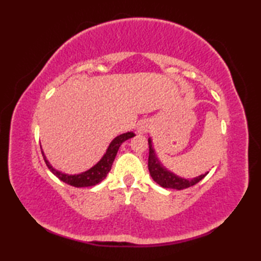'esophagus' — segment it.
<instances>
[{
  "instance_id": "1",
  "label": "esophagus",
  "mask_w": 261,
  "mask_h": 261,
  "mask_svg": "<svg viewBox=\"0 0 261 261\" xmlns=\"http://www.w3.org/2000/svg\"><path fill=\"white\" fill-rule=\"evenodd\" d=\"M150 129V125L147 121H141L139 124L137 126V132L139 135H143V134H147V132Z\"/></svg>"
}]
</instances>
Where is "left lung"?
<instances>
[{
    "instance_id": "left-lung-1",
    "label": "left lung",
    "mask_w": 261,
    "mask_h": 261,
    "mask_svg": "<svg viewBox=\"0 0 261 261\" xmlns=\"http://www.w3.org/2000/svg\"><path fill=\"white\" fill-rule=\"evenodd\" d=\"M148 143H149V158H148L149 173H150L152 179L162 187L173 188V190H178V191L185 190V188H188L197 184L198 181H201L204 177L208 174L207 171L206 174L195 177V178H192V179H185V178H181V177L176 176L175 174L170 173L169 170L166 169L164 166L160 164V162L156 156V152H154L152 148L151 139H148Z\"/></svg>"
}]
</instances>
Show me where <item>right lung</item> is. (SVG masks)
Here are the masks:
<instances>
[{
  "label": "right lung",
  "instance_id": "add662e5",
  "mask_svg": "<svg viewBox=\"0 0 261 261\" xmlns=\"http://www.w3.org/2000/svg\"><path fill=\"white\" fill-rule=\"evenodd\" d=\"M136 135L134 132H126V134L120 135L116 138H114L113 141L110 143V146L108 148L107 152H105L104 156L102 157V159L99 162L92 167L91 169H88L84 173L79 174V175H68V174H64L60 173V171L56 170L55 168H53V166L49 164L48 160L46 159V156L42 152L43 159H45V163L47 165V167L50 169L51 173L57 176L60 180H63L64 182L71 186L75 187H88V186H94L98 184L99 181H102L107 175L109 174V171L111 170V167H112V164L114 162V158L118 153V150L120 146L123 143L125 140L130 139V138L135 137Z\"/></svg>",
  "mask_w": 261,
  "mask_h": 261
}]
</instances>
